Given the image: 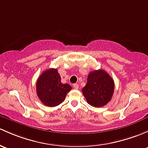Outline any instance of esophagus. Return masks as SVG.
<instances>
[{
	"label": "esophagus",
	"mask_w": 148,
	"mask_h": 148,
	"mask_svg": "<svg viewBox=\"0 0 148 148\" xmlns=\"http://www.w3.org/2000/svg\"><path fill=\"white\" fill-rule=\"evenodd\" d=\"M73 86H74V88H75V89H78L79 86L78 84H74L73 85Z\"/></svg>",
	"instance_id": "34e87169"
}]
</instances>
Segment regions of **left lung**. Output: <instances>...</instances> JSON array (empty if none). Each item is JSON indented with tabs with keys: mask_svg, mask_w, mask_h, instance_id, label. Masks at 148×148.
<instances>
[{
	"mask_svg": "<svg viewBox=\"0 0 148 148\" xmlns=\"http://www.w3.org/2000/svg\"><path fill=\"white\" fill-rule=\"evenodd\" d=\"M114 91V82L103 69L91 71L82 93L87 103L94 107H102L111 101Z\"/></svg>",
	"mask_w": 148,
	"mask_h": 148,
	"instance_id": "left-lung-1",
	"label": "left lung"
}]
</instances>
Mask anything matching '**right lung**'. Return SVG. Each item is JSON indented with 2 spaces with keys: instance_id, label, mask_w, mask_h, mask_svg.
<instances>
[{
  "instance_id": "add662e5",
  "label": "right lung",
  "mask_w": 148,
  "mask_h": 148,
  "mask_svg": "<svg viewBox=\"0 0 148 148\" xmlns=\"http://www.w3.org/2000/svg\"><path fill=\"white\" fill-rule=\"evenodd\" d=\"M71 86L68 84H62L61 77L57 69H49L43 71L37 79V94L44 105L54 107L64 101Z\"/></svg>"
}]
</instances>
